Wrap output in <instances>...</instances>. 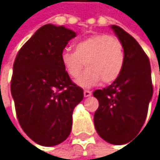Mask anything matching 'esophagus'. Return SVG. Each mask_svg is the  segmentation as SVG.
<instances>
[{
  "label": "esophagus",
  "instance_id": "obj_1",
  "mask_svg": "<svg viewBox=\"0 0 160 160\" xmlns=\"http://www.w3.org/2000/svg\"><path fill=\"white\" fill-rule=\"evenodd\" d=\"M83 95H84L85 98H87V97H90V96L92 95V92L89 91V90H84V91H83Z\"/></svg>",
  "mask_w": 160,
  "mask_h": 160
}]
</instances>
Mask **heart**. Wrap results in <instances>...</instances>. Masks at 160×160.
Segmentation results:
<instances>
[{"mask_svg": "<svg viewBox=\"0 0 160 160\" xmlns=\"http://www.w3.org/2000/svg\"><path fill=\"white\" fill-rule=\"evenodd\" d=\"M62 62L67 74L77 78L84 68L87 69L78 78L82 87H91L100 81L110 83L119 77L125 54L121 41L112 35L97 34L75 45V52L62 53Z\"/></svg>", "mask_w": 160, "mask_h": 160, "instance_id": "b5f03b06", "label": "heart"}]
</instances>
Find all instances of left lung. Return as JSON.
<instances>
[{
	"label": "left lung",
	"mask_w": 160,
	"mask_h": 160,
	"mask_svg": "<svg viewBox=\"0 0 160 160\" xmlns=\"http://www.w3.org/2000/svg\"><path fill=\"white\" fill-rule=\"evenodd\" d=\"M124 48L125 62L119 77L109 86L94 91L98 108L94 124L98 136L111 144H122L138 134L153 96L149 58L126 31L112 25Z\"/></svg>",
	"instance_id": "8db88e82"
}]
</instances>
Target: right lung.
<instances>
[{
    "mask_svg": "<svg viewBox=\"0 0 160 160\" xmlns=\"http://www.w3.org/2000/svg\"><path fill=\"white\" fill-rule=\"evenodd\" d=\"M75 37L64 26L45 24L22 45L13 64L11 94L19 123L42 146L68 138L73 110L83 98L82 88L71 81L62 62L63 49Z\"/></svg>",
    "mask_w": 160,
    "mask_h": 160,
    "instance_id": "1",
    "label": "right lung"
}]
</instances>
